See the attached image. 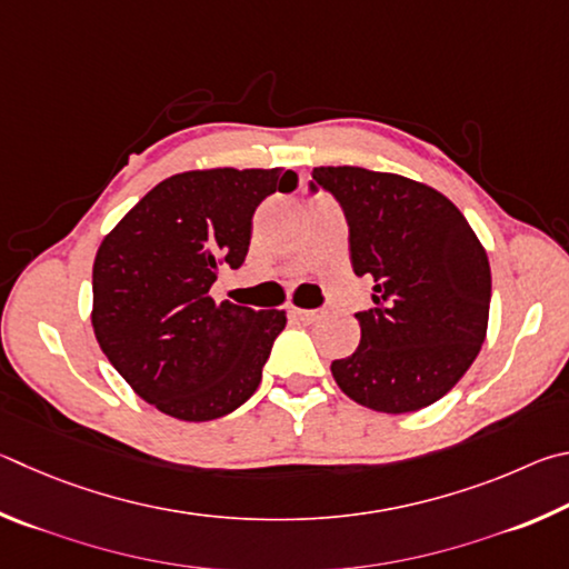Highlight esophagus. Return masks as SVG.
<instances>
[{
	"label": "esophagus",
	"instance_id": "obj_1",
	"mask_svg": "<svg viewBox=\"0 0 569 569\" xmlns=\"http://www.w3.org/2000/svg\"><path fill=\"white\" fill-rule=\"evenodd\" d=\"M290 315L292 317H297V320H302V322H315L317 320V312L315 310H305V307H290Z\"/></svg>",
	"mask_w": 569,
	"mask_h": 569
}]
</instances>
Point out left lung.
I'll list each match as a JSON object with an SVG mask.
<instances>
[{
  "label": "left lung",
  "mask_w": 569,
  "mask_h": 569,
  "mask_svg": "<svg viewBox=\"0 0 569 569\" xmlns=\"http://www.w3.org/2000/svg\"><path fill=\"white\" fill-rule=\"evenodd\" d=\"M310 184L332 192L350 224L355 274L375 279L357 312L360 347L332 377L375 412H415L470 370L487 335L492 274L465 214L442 192L365 167H315Z\"/></svg>",
  "instance_id": "8db88e82"
}]
</instances>
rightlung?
Returning a JSON list of instances; mask_svg holds the SVG:
<instances>
[{
	"instance_id": "1",
	"label": "right lung",
	"mask_w": 569,
	"mask_h": 569,
	"mask_svg": "<svg viewBox=\"0 0 569 569\" xmlns=\"http://www.w3.org/2000/svg\"><path fill=\"white\" fill-rule=\"evenodd\" d=\"M292 169H192L139 199L97 249L92 327L107 360L159 412L224 417L254 395L282 310L214 302L217 269L242 267L252 214L292 192Z\"/></svg>"
}]
</instances>
